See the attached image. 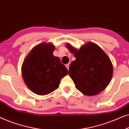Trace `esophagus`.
<instances>
[{
  "mask_svg": "<svg viewBox=\"0 0 129 129\" xmlns=\"http://www.w3.org/2000/svg\"><path fill=\"white\" fill-rule=\"evenodd\" d=\"M65 66H66V68L69 70V64H66V65H65Z\"/></svg>",
  "mask_w": 129,
  "mask_h": 129,
  "instance_id": "1",
  "label": "esophagus"
}]
</instances>
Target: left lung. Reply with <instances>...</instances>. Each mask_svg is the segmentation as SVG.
Returning a JSON list of instances; mask_svg holds the SVG:
<instances>
[{
  "instance_id": "1",
  "label": "left lung",
  "mask_w": 129,
  "mask_h": 129,
  "mask_svg": "<svg viewBox=\"0 0 129 129\" xmlns=\"http://www.w3.org/2000/svg\"><path fill=\"white\" fill-rule=\"evenodd\" d=\"M66 47L76 57L69 72L76 88L86 96H94L103 91L110 82L113 72L108 56L92 42L84 44L79 50L69 43Z\"/></svg>"
}]
</instances>
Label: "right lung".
<instances>
[{"label":"right lung","mask_w":129,"mask_h":129,"mask_svg":"<svg viewBox=\"0 0 129 129\" xmlns=\"http://www.w3.org/2000/svg\"><path fill=\"white\" fill-rule=\"evenodd\" d=\"M52 43H42L33 47L22 66V77L35 94L46 95L57 89L68 70L58 57L53 54Z\"/></svg>","instance_id":"obj_1"}]
</instances>
